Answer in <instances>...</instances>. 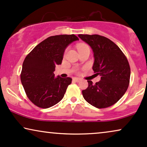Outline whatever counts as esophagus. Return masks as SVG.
<instances>
[{"label":"esophagus","instance_id":"1","mask_svg":"<svg viewBox=\"0 0 147 147\" xmlns=\"http://www.w3.org/2000/svg\"><path fill=\"white\" fill-rule=\"evenodd\" d=\"M74 81H75V82H79L80 81H81V79H79V78H73L72 79Z\"/></svg>","mask_w":147,"mask_h":147}]
</instances>
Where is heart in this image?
Returning a JSON list of instances; mask_svg holds the SVG:
<instances>
[{"label": "heart", "instance_id": "heart-1", "mask_svg": "<svg viewBox=\"0 0 147 147\" xmlns=\"http://www.w3.org/2000/svg\"><path fill=\"white\" fill-rule=\"evenodd\" d=\"M87 48H89L88 45L86 44H84V43H80L79 45H77V49L78 51H80V50H82V49H87ZM90 49V48H89Z\"/></svg>", "mask_w": 147, "mask_h": 147}]
</instances>
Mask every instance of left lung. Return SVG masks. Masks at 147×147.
I'll use <instances>...</instances> for the list:
<instances>
[{
	"instance_id": "left-lung-1",
	"label": "left lung",
	"mask_w": 147,
	"mask_h": 147,
	"mask_svg": "<svg viewBox=\"0 0 147 147\" xmlns=\"http://www.w3.org/2000/svg\"><path fill=\"white\" fill-rule=\"evenodd\" d=\"M80 38L92 48L94 62L93 70L100 76V81L82 91L84 99L98 109L111 107L118 102L127 90L130 67L121 50L112 40L98 34H79Z\"/></svg>"
}]
</instances>
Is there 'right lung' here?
<instances>
[{"instance_id": "1", "label": "right lung", "mask_w": 147, "mask_h": 147, "mask_svg": "<svg viewBox=\"0 0 147 147\" xmlns=\"http://www.w3.org/2000/svg\"><path fill=\"white\" fill-rule=\"evenodd\" d=\"M79 40L75 34L48 37L26 57L22 65L21 82L30 100L37 107L47 109L64 98L70 77H55V66L62 64L65 49Z\"/></svg>"}]
</instances>
